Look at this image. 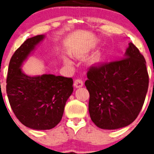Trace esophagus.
I'll return each mask as SVG.
<instances>
[{
  "label": "esophagus",
  "mask_w": 154,
  "mask_h": 154,
  "mask_svg": "<svg viewBox=\"0 0 154 154\" xmlns=\"http://www.w3.org/2000/svg\"><path fill=\"white\" fill-rule=\"evenodd\" d=\"M74 85L76 88H80V87L83 86V81L80 79H75L74 82Z\"/></svg>",
  "instance_id": "esophagus-1"
}]
</instances>
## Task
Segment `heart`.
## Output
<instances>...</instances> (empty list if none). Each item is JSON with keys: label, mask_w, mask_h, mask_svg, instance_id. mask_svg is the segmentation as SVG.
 I'll return each instance as SVG.
<instances>
[{"label": "heart", "mask_w": 154, "mask_h": 154, "mask_svg": "<svg viewBox=\"0 0 154 154\" xmlns=\"http://www.w3.org/2000/svg\"><path fill=\"white\" fill-rule=\"evenodd\" d=\"M67 62H69H69H69V60H67Z\"/></svg>", "instance_id": "1"}]
</instances>
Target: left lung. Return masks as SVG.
<instances>
[{
    "instance_id": "8db88e82",
    "label": "left lung",
    "mask_w": 154,
    "mask_h": 154,
    "mask_svg": "<svg viewBox=\"0 0 154 154\" xmlns=\"http://www.w3.org/2000/svg\"><path fill=\"white\" fill-rule=\"evenodd\" d=\"M85 85L92 121L103 130L130 125L140 112L147 92L146 61L130 42L123 59L92 66Z\"/></svg>"
}]
</instances>
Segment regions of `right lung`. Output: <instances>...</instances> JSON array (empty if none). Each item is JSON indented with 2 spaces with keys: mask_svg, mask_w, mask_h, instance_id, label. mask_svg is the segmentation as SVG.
I'll list each match as a JSON object with an SVG mask.
<instances>
[{
  "mask_svg": "<svg viewBox=\"0 0 154 154\" xmlns=\"http://www.w3.org/2000/svg\"><path fill=\"white\" fill-rule=\"evenodd\" d=\"M44 35L27 39L11 58L6 90L14 113L25 126L33 130H50L59 123L65 103L73 92L72 78L44 74L30 76L21 66Z\"/></svg>",
  "mask_w": 154,
  "mask_h": 154,
  "instance_id": "obj_1",
  "label": "right lung"
}]
</instances>
